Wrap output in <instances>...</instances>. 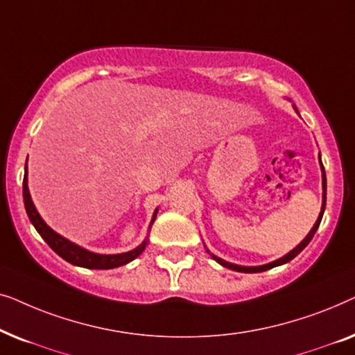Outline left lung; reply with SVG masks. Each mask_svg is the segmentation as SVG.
Listing matches in <instances>:
<instances>
[{"instance_id": "8db88e82", "label": "left lung", "mask_w": 355, "mask_h": 355, "mask_svg": "<svg viewBox=\"0 0 355 355\" xmlns=\"http://www.w3.org/2000/svg\"><path fill=\"white\" fill-rule=\"evenodd\" d=\"M294 110H295V113L299 114V111H297V108H295V106H294ZM320 166H322V187H323V197H322V210H320V215H318V218H317V221H315L313 227H312V230H310L309 234L305 236V239H304L302 242H300L299 245H295L293 250L288 252V254L281 257V259L275 260V261H270V263H265V265H259V266H242V265L231 263V261H226V260L220 259V257H216L215 254H211V252L208 250L207 247H205L208 254L211 255V259L215 260V261H218V263H220L221 266H225V268H230V270H234V271H241V273H261V271H266V270H270V268H275V266H279V265H284V263H288V261L293 260L294 257H297V255L300 254V252H302V250L305 249V247L309 245V242L312 241V237L315 236V232H317L318 226H320V221H322V218H323L324 207H327V176H324V168H323V164H322V158H320Z\"/></svg>"}]
</instances>
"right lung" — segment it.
Wrapping results in <instances>:
<instances>
[{
    "label": "right lung",
    "instance_id": "right-lung-1",
    "mask_svg": "<svg viewBox=\"0 0 355 355\" xmlns=\"http://www.w3.org/2000/svg\"><path fill=\"white\" fill-rule=\"evenodd\" d=\"M27 174H28V171H27V163H26V169H24V184H22L24 192L22 193H24V205H26L28 220H31V223L37 230L38 234L43 237V241H45L46 244L61 257V259H64L66 261H69V263L76 265V266H82V268L111 270V268H118V266H123L125 263H129V261L135 260L145 250V247H147V244H148V237H145L142 244H139L135 249L124 252V254L105 255V254H95V252L87 250V249H84V247L77 245V244H74V242H71L69 239H66V237L58 234L56 231H53L51 227L48 226L45 221H43L40 213L37 211L35 205H33L31 192H28V186H27V181H28ZM157 213H158V208L153 211L148 231L153 225L155 218H157Z\"/></svg>",
    "mask_w": 355,
    "mask_h": 355
}]
</instances>
